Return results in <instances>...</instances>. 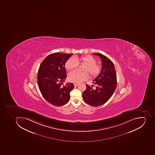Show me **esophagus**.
I'll return each instance as SVG.
<instances>
[{
  "instance_id": "esophagus-1",
  "label": "esophagus",
  "mask_w": 155,
  "mask_h": 155,
  "mask_svg": "<svg viewBox=\"0 0 155 155\" xmlns=\"http://www.w3.org/2000/svg\"><path fill=\"white\" fill-rule=\"evenodd\" d=\"M78 83H74V86H78Z\"/></svg>"
}]
</instances>
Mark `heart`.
I'll return each mask as SVG.
<instances>
[{"instance_id": "heart-1", "label": "heart", "mask_w": 155, "mask_h": 155, "mask_svg": "<svg viewBox=\"0 0 155 155\" xmlns=\"http://www.w3.org/2000/svg\"><path fill=\"white\" fill-rule=\"evenodd\" d=\"M96 59L91 55H85L81 58H71L65 64L67 70H73L78 67L79 64H85L83 70L85 72L74 71L68 74V80L71 82L78 83L88 79L89 73L92 78H96L101 74L102 68L100 64H96Z\"/></svg>"}]
</instances>
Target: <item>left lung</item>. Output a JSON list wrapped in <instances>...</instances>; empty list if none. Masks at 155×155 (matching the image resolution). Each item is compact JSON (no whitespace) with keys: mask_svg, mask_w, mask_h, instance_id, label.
I'll use <instances>...</instances> for the list:
<instances>
[{"mask_svg":"<svg viewBox=\"0 0 155 155\" xmlns=\"http://www.w3.org/2000/svg\"><path fill=\"white\" fill-rule=\"evenodd\" d=\"M102 61L101 74L93 81L96 88L86 84V89L82 94L83 100L92 106L97 107L104 104L115 92L117 84V74L113 62L103 54L94 53Z\"/></svg>","mask_w":155,"mask_h":155,"instance_id":"left-lung-1","label":"left lung"}]
</instances>
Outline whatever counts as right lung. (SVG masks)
Wrapping results in <instances>:
<instances>
[{
  "instance_id": "add662e5",
  "label": "right lung",
  "mask_w": 155,
  "mask_h": 155,
  "mask_svg": "<svg viewBox=\"0 0 155 155\" xmlns=\"http://www.w3.org/2000/svg\"><path fill=\"white\" fill-rule=\"evenodd\" d=\"M72 54L53 53L42 62L38 73L39 90L45 100L53 105L65 104L70 98V93L74 88L72 83L62 86L67 74L65 64Z\"/></svg>"
}]
</instances>
